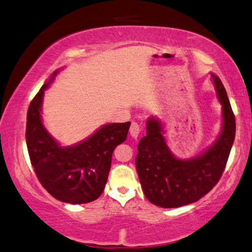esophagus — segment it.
Wrapping results in <instances>:
<instances>
[{"mask_svg":"<svg viewBox=\"0 0 252 252\" xmlns=\"http://www.w3.org/2000/svg\"><path fill=\"white\" fill-rule=\"evenodd\" d=\"M139 130H141V128H139V125L136 123V122H133L130 124V127H129V133H130V136L133 138H137L138 134H139Z\"/></svg>","mask_w":252,"mask_h":252,"instance_id":"esophagus-1","label":"esophagus"}]
</instances>
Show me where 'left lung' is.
Here are the masks:
<instances>
[{
  "label": "left lung",
  "mask_w": 252,
  "mask_h": 252,
  "mask_svg": "<svg viewBox=\"0 0 252 252\" xmlns=\"http://www.w3.org/2000/svg\"><path fill=\"white\" fill-rule=\"evenodd\" d=\"M213 82L222 104L223 125L219 138L199 157L181 160L169 150L161 122H146V136L138 143L135 164L142 189L151 203L175 208L195 203L219 183L235 136V118L226 91L218 76Z\"/></svg>",
  "instance_id": "1"
}]
</instances>
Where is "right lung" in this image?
<instances>
[{"label": "right lung", "instance_id": "add662e5", "mask_svg": "<svg viewBox=\"0 0 252 252\" xmlns=\"http://www.w3.org/2000/svg\"><path fill=\"white\" fill-rule=\"evenodd\" d=\"M57 73L29 104L26 128L29 158L38 180L54 198L68 204L90 203L102 193L113 152L126 141L130 123L107 124L79 144L61 146L45 128L40 116L44 91Z\"/></svg>", "mask_w": 252, "mask_h": 252}]
</instances>
